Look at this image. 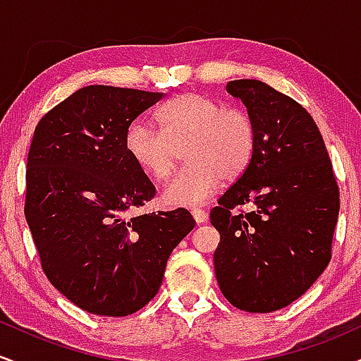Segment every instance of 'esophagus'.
<instances>
[{
	"instance_id": "esophagus-1",
	"label": "esophagus",
	"mask_w": 361,
	"mask_h": 361,
	"mask_svg": "<svg viewBox=\"0 0 361 361\" xmlns=\"http://www.w3.org/2000/svg\"><path fill=\"white\" fill-rule=\"evenodd\" d=\"M192 215L197 224H204V222H207V219H209V215H207L205 210H202V209H193Z\"/></svg>"
}]
</instances>
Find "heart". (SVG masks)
<instances>
[{"instance_id":"heart-1","label":"heart","mask_w":361,"mask_h":361,"mask_svg":"<svg viewBox=\"0 0 361 361\" xmlns=\"http://www.w3.org/2000/svg\"><path fill=\"white\" fill-rule=\"evenodd\" d=\"M159 132L144 122L127 128L128 157L154 180H164L176 164V149L185 147L188 164L164 186L169 207L205 204L224 180H235L250 166L256 146L255 123L246 111L222 109L219 102L185 93L156 111Z\"/></svg>"}]
</instances>
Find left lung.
<instances>
[{"label":"left lung","instance_id":"obj_1","mask_svg":"<svg viewBox=\"0 0 361 361\" xmlns=\"http://www.w3.org/2000/svg\"><path fill=\"white\" fill-rule=\"evenodd\" d=\"M255 123V154L219 198L210 222L221 292L246 312H273L304 295L326 270L339 214V190L309 111L258 80L227 82ZM247 204V213H239Z\"/></svg>","mask_w":361,"mask_h":361}]
</instances>
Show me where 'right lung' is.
Instances as JSON below:
<instances>
[{
    "label": "right lung",
    "mask_w": 361,
    "mask_h": 361,
    "mask_svg": "<svg viewBox=\"0 0 361 361\" xmlns=\"http://www.w3.org/2000/svg\"><path fill=\"white\" fill-rule=\"evenodd\" d=\"M163 97L85 86L35 127L25 217L47 279L90 314L128 316L154 299L169 255L195 227L186 209L127 214L156 188L128 157L126 132Z\"/></svg>",
    "instance_id": "1"
}]
</instances>
